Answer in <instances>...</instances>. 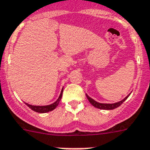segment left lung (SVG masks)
I'll return each mask as SVG.
<instances>
[{"label":"left lung","instance_id":"obj_1","mask_svg":"<svg viewBox=\"0 0 150 150\" xmlns=\"http://www.w3.org/2000/svg\"><path fill=\"white\" fill-rule=\"evenodd\" d=\"M130 94H131V93H129V94L127 95V97L124 99V100H121V101H119V102L118 103H100L97 102V101H95V100H93L92 98H91L88 94H86V97H87L88 100H89V102L91 103V105L94 106V107L97 108V109H100L111 110V109H115V108L118 107L119 106H121V105H122V104L126 100H127V97H129Z\"/></svg>","mask_w":150,"mask_h":150}]
</instances>
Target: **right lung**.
I'll use <instances>...</instances> for the list:
<instances>
[{
	"label": "right lung",
	"instance_id": "right-lung-1",
	"mask_svg": "<svg viewBox=\"0 0 150 150\" xmlns=\"http://www.w3.org/2000/svg\"><path fill=\"white\" fill-rule=\"evenodd\" d=\"M62 92H63V88L61 91L60 95H59V98L57 99V100L56 102H54L53 103L50 104V105H47V106H32V105H30V104L26 103L27 106L30 108L31 109H32L33 111L36 112H39V113H45V112H50L52 110L55 109L57 106H58V104L59 103V101H60L61 98H62Z\"/></svg>",
	"mask_w": 150,
	"mask_h": 150
}]
</instances>
